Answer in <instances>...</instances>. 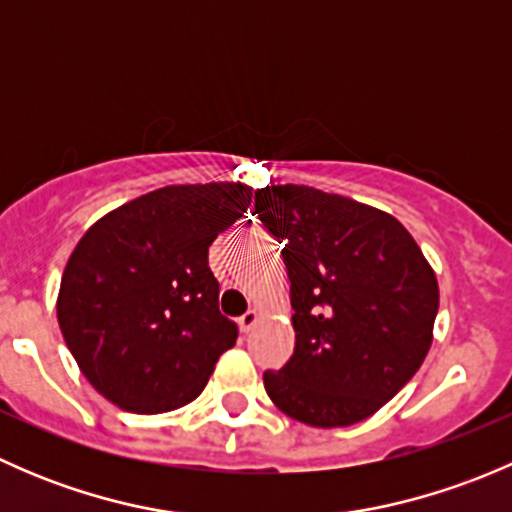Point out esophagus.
Returning a JSON list of instances; mask_svg holds the SVG:
<instances>
[{
  "label": "esophagus",
  "mask_w": 512,
  "mask_h": 512,
  "mask_svg": "<svg viewBox=\"0 0 512 512\" xmlns=\"http://www.w3.org/2000/svg\"><path fill=\"white\" fill-rule=\"evenodd\" d=\"M260 322V312H257V309H247L245 314H242L240 319H237V324H240V329L242 332H252V329H255V324Z\"/></svg>",
  "instance_id": "esophagus-1"
}]
</instances>
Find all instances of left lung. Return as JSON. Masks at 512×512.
Wrapping results in <instances>:
<instances>
[{"label":"left lung","mask_w":512,"mask_h":512,"mask_svg":"<svg viewBox=\"0 0 512 512\" xmlns=\"http://www.w3.org/2000/svg\"><path fill=\"white\" fill-rule=\"evenodd\" d=\"M285 242L294 354L265 371L272 404L314 428L374 416L411 381L433 342L436 272L394 215L309 185L255 193Z\"/></svg>","instance_id":"1"}]
</instances>
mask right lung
<instances>
[{"label": "right lung", "mask_w": 512, "mask_h": 512, "mask_svg": "<svg viewBox=\"0 0 512 512\" xmlns=\"http://www.w3.org/2000/svg\"><path fill=\"white\" fill-rule=\"evenodd\" d=\"M250 203L242 183L165 185L103 215L74 247L56 317L81 374L118 409L190 404L235 347L208 247Z\"/></svg>", "instance_id": "obj_1"}]
</instances>
